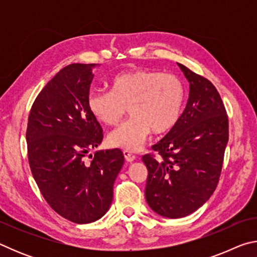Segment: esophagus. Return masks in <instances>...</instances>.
I'll list each match as a JSON object with an SVG mask.
<instances>
[{"label": "esophagus", "mask_w": 257, "mask_h": 257, "mask_svg": "<svg viewBox=\"0 0 257 257\" xmlns=\"http://www.w3.org/2000/svg\"><path fill=\"white\" fill-rule=\"evenodd\" d=\"M123 155H124V159L127 162H133V161L136 159V156L133 153V152H130L128 150H124L123 151Z\"/></svg>", "instance_id": "esophagus-1"}]
</instances>
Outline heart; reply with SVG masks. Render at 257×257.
<instances>
[{"label":"heart","instance_id":"obj_1","mask_svg":"<svg viewBox=\"0 0 257 257\" xmlns=\"http://www.w3.org/2000/svg\"><path fill=\"white\" fill-rule=\"evenodd\" d=\"M186 89L179 77L171 73L136 69L111 80V90H92L87 107L95 119L107 125L119 123L127 112L130 119L107 136L108 144L136 151L153 132L167 134L180 120Z\"/></svg>","mask_w":257,"mask_h":257}]
</instances>
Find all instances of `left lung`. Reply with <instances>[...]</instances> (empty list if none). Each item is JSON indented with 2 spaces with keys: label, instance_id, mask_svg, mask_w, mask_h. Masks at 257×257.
Segmentation results:
<instances>
[{
  "label": "left lung",
  "instance_id": "8db88e82",
  "mask_svg": "<svg viewBox=\"0 0 257 257\" xmlns=\"http://www.w3.org/2000/svg\"><path fill=\"white\" fill-rule=\"evenodd\" d=\"M189 82V97L176 127L152 146L159 155L142 158L145 197L158 214L179 219L212 196L219 182L229 139L228 115L214 85L178 63Z\"/></svg>",
  "mask_w": 257,
  "mask_h": 257
}]
</instances>
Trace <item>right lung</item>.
<instances>
[{
    "instance_id": "add662e5",
    "label": "right lung",
    "mask_w": 257,
    "mask_h": 257,
    "mask_svg": "<svg viewBox=\"0 0 257 257\" xmlns=\"http://www.w3.org/2000/svg\"><path fill=\"white\" fill-rule=\"evenodd\" d=\"M96 66L72 63L56 73L35 99L26 133L30 170L43 197L79 224L107 212L124 162L119 149L88 155L103 139L101 124L87 107Z\"/></svg>"
}]
</instances>
